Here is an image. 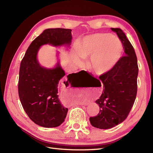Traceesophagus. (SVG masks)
Masks as SVG:
<instances>
[{
  "mask_svg": "<svg viewBox=\"0 0 153 153\" xmlns=\"http://www.w3.org/2000/svg\"><path fill=\"white\" fill-rule=\"evenodd\" d=\"M80 105H87V103H80Z\"/></svg>",
  "mask_w": 153,
  "mask_h": 153,
  "instance_id": "1",
  "label": "esophagus"
}]
</instances>
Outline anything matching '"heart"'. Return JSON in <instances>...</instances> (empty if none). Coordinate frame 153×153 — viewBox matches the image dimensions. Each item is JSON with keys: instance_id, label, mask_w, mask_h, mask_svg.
<instances>
[{"instance_id": "obj_1", "label": "heart", "mask_w": 153, "mask_h": 153, "mask_svg": "<svg viewBox=\"0 0 153 153\" xmlns=\"http://www.w3.org/2000/svg\"><path fill=\"white\" fill-rule=\"evenodd\" d=\"M123 52V44L117 37L108 34H96L86 37L77 45V54H73V60L76 64H80L82 63L80 56H91L88 65L92 71L101 75L116 65Z\"/></svg>"}]
</instances>
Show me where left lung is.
I'll return each mask as SVG.
<instances>
[{
	"mask_svg": "<svg viewBox=\"0 0 153 153\" xmlns=\"http://www.w3.org/2000/svg\"><path fill=\"white\" fill-rule=\"evenodd\" d=\"M123 45L125 56L122 57L112 69L100 76L103 91L96 101L100 112L89 118L92 126L110 129L123 122L135 102L137 92L138 68L137 55L131 43L119 28H112Z\"/></svg>",
	"mask_w": 153,
	"mask_h": 153,
	"instance_id": "obj_1",
	"label": "left lung"
}]
</instances>
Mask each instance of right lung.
Wrapping results in <instances>:
<instances>
[{"label": "right lung", "instance_id": "obj_1", "mask_svg": "<svg viewBox=\"0 0 153 153\" xmlns=\"http://www.w3.org/2000/svg\"><path fill=\"white\" fill-rule=\"evenodd\" d=\"M71 30L61 28L47 29L32 41L22 60L18 81V94L25 112L35 124L45 128L60 126L65 120L68 109L60 102L58 86L65 72L57 62L53 68L41 66L38 53L41 46L70 47ZM64 82L66 86L76 78ZM76 74V73H75ZM67 83V84H65Z\"/></svg>", "mask_w": 153, "mask_h": 153}]
</instances>
